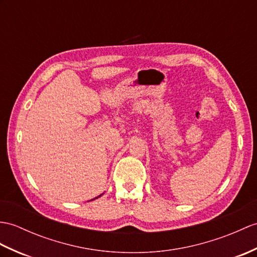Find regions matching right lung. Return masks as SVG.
Returning a JSON list of instances; mask_svg holds the SVG:
<instances>
[{"label": "right lung", "mask_w": 257, "mask_h": 257, "mask_svg": "<svg viewBox=\"0 0 257 257\" xmlns=\"http://www.w3.org/2000/svg\"><path fill=\"white\" fill-rule=\"evenodd\" d=\"M100 196H101V195H99L98 197H100ZM98 197H96V198H98ZM96 198H94V199H96ZM92 200H93V199H92Z\"/></svg>", "instance_id": "obj_1"}]
</instances>
